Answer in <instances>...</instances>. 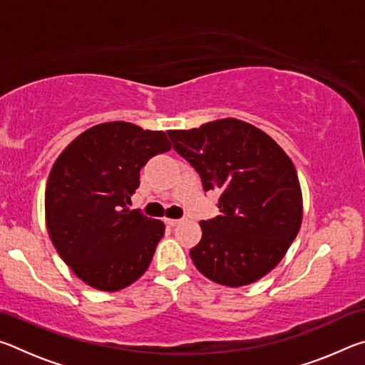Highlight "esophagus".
<instances>
[{
  "label": "esophagus",
  "mask_w": 365,
  "mask_h": 365,
  "mask_svg": "<svg viewBox=\"0 0 365 365\" xmlns=\"http://www.w3.org/2000/svg\"><path fill=\"white\" fill-rule=\"evenodd\" d=\"M185 219H165V224L169 227H178L180 224H183Z\"/></svg>",
  "instance_id": "1"
}]
</instances>
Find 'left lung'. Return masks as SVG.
<instances>
[{"mask_svg":"<svg viewBox=\"0 0 365 365\" xmlns=\"http://www.w3.org/2000/svg\"><path fill=\"white\" fill-rule=\"evenodd\" d=\"M168 135L205 191H220V215L201 222V242L190 250L196 269L225 287L262 279L301 227L302 195L292 159L261 128L233 117Z\"/></svg>","mask_w":365,"mask_h":365,"instance_id":"left-lung-1","label":"left lung"}]
</instances>
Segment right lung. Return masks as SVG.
<instances>
[{
  "mask_svg": "<svg viewBox=\"0 0 365 365\" xmlns=\"http://www.w3.org/2000/svg\"><path fill=\"white\" fill-rule=\"evenodd\" d=\"M170 148L164 132L117 120L88 128L59 154L46 183V228L86 285L119 292L150 267L165 227L128 205L141 168Z\"/></svg>",
  "mask_w": 365,
  "mask_h": 365,
  "instance_id": "1",
  "label": "right lung"
}]
</instances>
